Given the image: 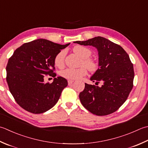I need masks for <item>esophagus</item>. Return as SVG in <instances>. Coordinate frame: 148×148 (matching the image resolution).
I'll list each match as a JSON object with an SVG mask.
<instances>
[{"label":"esophagus","instance_id":"esophagus-1","mask_svg":"<svg viewBox=\"0 0 148 148\" xmlns=\"http://www.w3.org/2000/svg\"><path fill=\"white\" fill-rule=\"evenodd\" d=\"M74 83V80H68V84L69 85H71V84Z\"/></svg>","mask_w":148,"mask_h":148}]
</instances>
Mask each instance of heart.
<instances>
[{
  "label": "heart",
  "mask_w": 148,
  "mask_h": 148,
  "mask_svg": "<svg viewBox=\"0 0 148 148\" xmlns=\"http://www.w3.org/2000/svg\"><path fill=\"white\" fill-rule=\"evenodd\" d=\"M75 53L82 57V64L85 65L90 71H95L97 69V64L94 60L89 58L91 56L92 51L90 49L83 46H76L74 48ZM65 56V51H62L57 54L54 58V63L57 66L61 67L64 64V60ZM87 73V70L85 66L78 69L66 68L64 70H62L60 72L61 76L69 79H79L82 77L85 76Z\"/></svg>",
  "instance_id": "b5f03b06"
}]
</instances>
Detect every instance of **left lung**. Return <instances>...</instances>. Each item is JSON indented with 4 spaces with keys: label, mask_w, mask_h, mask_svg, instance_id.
<instances>
[{
    "label": "left lung",
    "mask_w": 148,
    "mask_h": 148,
    "mask_svg": "<svg viewBox=\"0 0 148 148\" xmlns=\"http://www.w3.org/2000/svg\"><path fill=\"white\" fill-rule=\"evenodd\" d=\"M82 45L97 49L99 56L97 70L90 77L95 85L85 83L79 99L85 108L99 116L110 114L123 105L133 88L134 66L128 54L122 47L104 37L97 36L86 41H76Z\"/></svg>",
    "instance_id": "left-lung-1"
}]
</instances>
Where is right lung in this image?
<instances>
[{
    "label": "right lung",
    "instance_id": "1",
    "mask_svg": "<svg viewBox=\"0 0 148 148\" xmlns=\"http://www.w3.org/2000/svg\"><path fill=\"white\" fill-rule=\"evenodd\" d=\"M69 44L40 38L14 51L7 64L6 81L11 94L22 108L42 114L57 103L68 82L61 76L55 77L54 58ZM47 75L55 77L52 84L45 83Z\"/></svg>",
    "mask_w": 148,
    "mask_h": 148
}]
</instances>
